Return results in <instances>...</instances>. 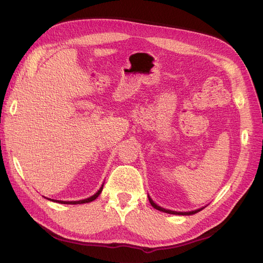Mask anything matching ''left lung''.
<instances>
[{
  "label": "left lung",
  "mask_w": 263,
  "mask_h": 263,
  "mask_svg": "<svg viewBox=\"0 0 263 263\" xmlns=\"http://www.w3.org/2000/svg\"><path fill=\"white\" fill-rule=\"evenodd\" d=\"M149 202H150V204H151V206H153V208H155L156 210H158V211H161V212H164V213H168V214H176V215H193V214H195V213H197V212H200V211H202L203 209H200V210H196V211H192V212H174V211H170V210H165V209H162V208H160V206H158L153 200H151V198L149 197Z\"/></svg>",
  "instance_id": "left-lung-1"
}]
</instances>
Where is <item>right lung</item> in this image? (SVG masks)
Listing matches in <instances>:
<instances>
[{
  "label": "right lung",
  "instance_id": "add662e5",
  "mask_svg": "<svg viewBox=\"0 0 263 263\" xmlns=\"http://www.w3.org/2000/svg\"><path fill=\"white\" fill-rule=\"evenodd\" d=\"M102 190H103V186L98 191V193H95L93 196H91V197H89V198H85V200H81V201H71V202H66V201H55V200H54V202L61 203V204H83V203H89V202L94 201L95 198H97V197L101 194ZM52 201H53V200H52Z\"/></svg>",
  "mask_w": 263,
  "mask_h": 263
}]
</instances>
